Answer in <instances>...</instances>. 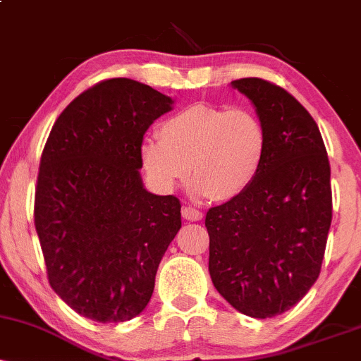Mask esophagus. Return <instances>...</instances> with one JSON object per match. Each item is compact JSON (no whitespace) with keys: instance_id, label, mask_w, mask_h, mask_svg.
Here are the masks:
<instances>
[{"instance_id":"1","label":"esophagus","mask_w":361,"mask_h":361,"mask_svg":"<svg viewBox=\"0 0 361 361\" xmlns=\"http://www.w3.org/2000/svg\"><path fill=\"white\" fill-rule=\"evenodd\" d=\"M181 214H183V217L186 219V221H192V222L202 221V217H204V214H202L200 210H197L195 207H190V205L183 207Z\"/></svg>"}]
</instances>
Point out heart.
I'll return each mask as SVG.
<instances>
[{
    "instance_id": "obj_1",
    "label": "heart",
    "mask_w": 361,
    "mask_h": 361,
    "mask_svg": "<svg viewBox=\"0 0 361 361\" xmlns=\"http://www.w3.org/2000/svg\"><path fill=\"white\" fill-rule=\"evenodd\" d=\"M267 144V128L255 111L195 103L164 120L159 139L142 142L140 157L163 192L192 175L195 193L227 202L252 183Z\"/></svg>"
}]
</instances>
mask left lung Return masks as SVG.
<instances>
[{
	"mask_svg": "<svg viewBox=\"0 0 361 361\" xmlns=\"http://www.w3.org/2000/svg\"><path fill=\"white\" fill-rule=\"evenodd\" d=\"M267 128V154L241 195L209 209V271L239 312L283 314L316 283L333 219L331 168L316 120L259 78L231 82Z\"/></svg>",
	"mask_w": 361,
	"mask_h": 361,
	"instance_id": "8db88e82",
	"label": "left lung"
}]
</instances>
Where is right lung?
Returning <instances> with one entry per match:
<instances>
[{"mask_svg": "<svg viewBox=\"0 0 361 361\" xmlns=\"http://www.w3.org/2000/svg\"><path fill=\"white\" fill-rule=\"evenodd\" d=\"M173 103L114 78L74 98L49 134L35 229L49 283L82 317L123 322L151 300L157 267L181 227V204L144 188L140 146Z\"/></svg>", "mask_w": 361, "mask_h": 361, "instance_id": "1", "label": "right lung"}]
</instances>
